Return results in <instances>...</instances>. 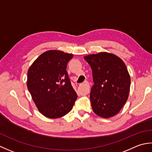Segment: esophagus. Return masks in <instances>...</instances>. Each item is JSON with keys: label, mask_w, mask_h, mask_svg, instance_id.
Here are the masks:
<instances>
[{"label": "esophagus", "mask_w": 152, "mask_h": 152, "mask_svg": "<svg viewBox=\"0 0 152 152\" xmlns=\"http://www.w3.org/2000/svg\"><path fill=\"white\" fill-rule=\"evenodd\" d=\"M83 86H85L86 88V94H88L89 93V88H90V85H89V83L88 81H86V80H85V81L83 83Z\"/></svg>", "instance_id": "obj_1"}]
</instances>
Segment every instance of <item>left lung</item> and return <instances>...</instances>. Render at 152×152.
Returning <instances> with one entry per match:
<instances>
[{
	"instance_id": "8db88e82",
	"label": "left lung",
	"mask_w": 152,
	"mask_h": 152,
	"mask_svg": "<svg viewBox=\"0 0 152 152\" xmlns=\"http://www.w3.org/2000/svg\"><path fill=\"white\" fill-rule=\"evenodd\" d=\"M92 71L90 98L94 112L103 118L118 113L127 100L131 77L123 61L115 54L100 52L84 57Z\"/></svg>"
}]
</instances>
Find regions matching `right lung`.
I'll list each match as a JSON object with an SVG mask.
<instances>
[{
	"instance_id": "obj_1",
	"label": "right lung",
	"mask_w": 152,
	"mask_h": 152,
	"mask_svg": "<svg viewBox=\"0 0 152 152\" xmlns=\"http://www.w3.org/2000/svg\"><path fill=\"white\" fill-rule=\"evenodd\" d=\"M72 54L51 50L41 54L27 72V86L37 109L43 115L56 119L72 110L77 94L66 71Z\"/></svg>"
}]
</instances>
